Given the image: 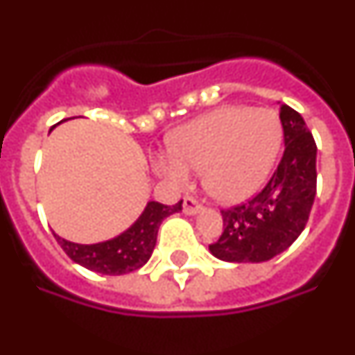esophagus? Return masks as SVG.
<instances>
[{
  "label": "esophagus",
  "instance_id": "obj_1",
  "mask_svg": "<svg viewBox=\"0 0 355 355\" xmlns=\"http://www.w3.org/2000/svg\"><path fill=\"white\" fill-rule=\"evenodd\" d=\"M183 211L187 215H197V213L202 211V205L197 199H193V197H184Z\"/></svg>",
  "mask_w": 355,
  "mask_h": 355
}]
</instances>
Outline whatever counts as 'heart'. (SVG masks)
<instances>
[{
	"instance_id": "b5f03b06",
	"label": "heart",
	"mask_w": 355,
	"mask_h": 355,
	"mask_svg": "<svg viewBox=\"0 0 355 355\" xmlns=\"http://www.w3.org/2000/svg\"><path fill=\"white\" fill-rule=\"evenodd\" d=\"M283 124L270 108L222 106L172 133L168 158L158 172L172 183L188 181V171L202 172L216 200L241 202L268 180L283 146Z\"/></svg>"
}]
</instances>
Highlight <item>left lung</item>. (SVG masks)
Masks as SVG:
<instances>
[{"instance_id":"1","label":"left lung","mask_w":355,"mask_h":355,"mask_svg":"<svg viewBox=\"0 0 355 355\" xmlns=\"http://www.w3.org/2000/svg\"><path fill=\"white\" fill-rule=\"evenodd\" d=\"M284 155L258 196L224 209V233L209 245L215 258L229 263H261L286 250L304 231L316 196V144L299 112H279Z\"/></svg>"}]
</instances>
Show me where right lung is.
<instances>
[{"label":"right lung","instance_id":"add662e5","mask_svg":"<svg viewBox=\"0 0 355 355\" xmlns=\"http://www.w3.org/2000/svg\"><path fill=\"white\" fill-rule=\"evenodd\" d=\"M183 200L174 206L159 205L149 200L142 215L130 227L112 240L99 243H74L55 233L56 241L60 243L69 258L78 265L105 275H122L139 270L149 261L155 250L158 229L167 216L181 211Z\"/></svg>","mask_w":355,"mask_h":355}]
</instances>
